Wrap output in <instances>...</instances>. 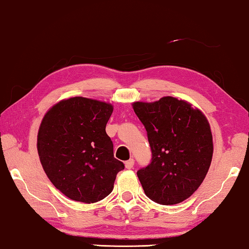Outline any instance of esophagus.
Listing matches in <instances>:
<instances>
[{"instance_id": "esophagus-1", "label": "esophagus", "mask_w": 249, "mask_h": 249, "mask_svg": "<svg viewBox=\"0 0 249 249\" xmlns=\"http://www.w3.org/2000/svg\"><path fill=\"white\" fill-rule=\"evenodd\" d=\"M134 167V159H129L127 160V161H125V168L126 169H132V168Z\"/></svg>"}]
</instances>
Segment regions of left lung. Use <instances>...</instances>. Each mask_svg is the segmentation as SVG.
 <instances>
[{
	"instance_id": "left-lung-1",
	"label": "left lung",
	"mask_w": 249,
	"mask_h": 249,
	"mask_svg": "<svg viewBox=\"0 0 249 249\" xmlns=\"http://www.w3.org/2000/svg\"><path fill=\"white\" fill-rule=\"evenodd\" d=\"M151 149L148 166L137 171L145 195L156 203L177 204L203 182L213 156L210 124L199 109L172 96L133 104Z\"/></svg>"
}]
</instances>
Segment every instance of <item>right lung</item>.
Returning a JSON list of instances; mask_svg holds the SVG:
<instances>
[{
	"instance_id": "obj_1",
	"label": "right lung",
	"mask_w": 249,
	"mask_h": 249,
	"mask_svg": "<svg viewBox=\"0 0 249 249\" xmlns=\"http://www.w3.org/2000/svg\"><path fill=\"white\" fill-rule=\"evenodd\" d=\"M112 112L111 104L75 96L53 105L41 121L40 162L54 187L71 200L94 203L104 199L124 169L105 132Z\"/></svg>"
}]
</instances>
